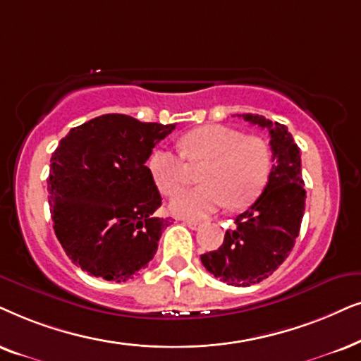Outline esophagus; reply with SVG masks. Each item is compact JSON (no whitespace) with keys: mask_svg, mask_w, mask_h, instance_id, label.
<instances>
[{"mask_svg":"<svg viewBox=\"0 0 361 361\" xmlns=\"http://www.w3.org/2000/svg\"><path fill=\"white\" fill-rule=\"evenodd\" d=\"M183 223L188 226V228H191V229H200L201 228V223L200 221H195V219H183Z\"/></svg>","mask_w":361,"mask_h":361,"instance_id":"esophagus-1","label":"esophagus"}]
</instances>
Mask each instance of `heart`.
Here are the masks:
<instances>
[{"mask_svg":"<svg viewBox=\"0 0 361 361\" xmlns=\"http://www.w3.org/2000/svg\"><path fill=\"white\" fill-rule=\"evenodd\" d=\"M180 148L190 163L206 161L200 175L204 185L178 191L168 204L181 218H206L224 204L244 208L257 200L271 176L272 155L267 143L226 125L195 128L181 138ZM148 168L165 195L175 193L188 180L183 158L166 148L152 153Z\"/></svg>","mask_w":361,"mask_h":361,"instance_id":"obj_1","label":"heart"}]
</instances>
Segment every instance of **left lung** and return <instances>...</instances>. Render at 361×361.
Returning <instances> with one entry per match:
<instances>
[{
  "label": "left lung",
  "instance_id": "1",
  "mask_svg": "<svg viewBox=\"0 0 361 361\" xmlns=\"http://www.w3.org/2000/svg\"><path fill=\"white\" fill-rule=\"evenodd\" d=\"M266 128L271 135L272 170L262 195L236 218V228L226 231L216 251L201 256L214 277L229 286L247 287L267 279L286 261L299 236L305 211L300 148L286 125L262 115H238Z\"/></svg>",
  "mask_w": 361,
  "mask_h": 361
}]
</instances>
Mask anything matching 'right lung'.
Instances as JSON below:
<instances>
[{
  "mask_svg": "<svg viewBox=\"0 0 361 361\" xmlns=\"http://www.w3.org/2000/svg\"><path fill=\"white\" fill-rule=\"evenodd\" d=\"M176 125L105 114L62 138L47 178L52 228L75 266L125 282L155 256L170 221L145 161Z\"/></svg>",
  "mask_w": 361,
  "mask_h": 361,
  "instance_id": "1",
  "label": "right lung"
}]
</instances>
